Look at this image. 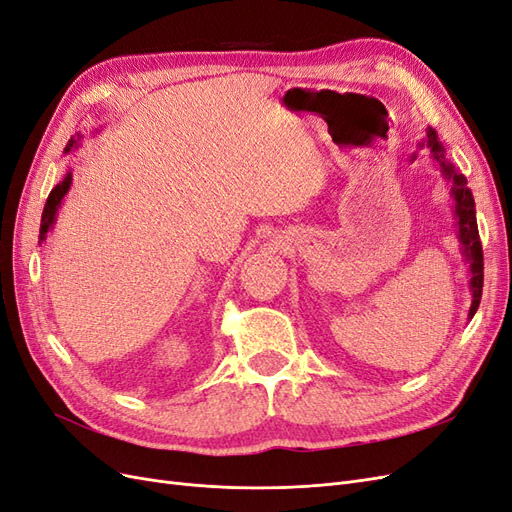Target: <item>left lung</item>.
<instances>
[{
    "instance_id": "left-lung-1",
    "label": "left lung",
    "mask_w": 512,
    "mask_h": 512,
    "mask_svg": "<svg viewBox=\"0 0 512 512\" xmlns=\"http://www.w3.org/2000/svg\"><path fill=\"white\" fill-rule=\"evenodd\" d=\"M423 147L431 151V158L438 164L442 177L451 183V196L455 203V220H457L455 224L457 239L461 243V254L468 262V273H470L472 305H470L468 318H474L476 309L480 305V297H483V245H480V237H478L474 196H472V190L468 188V179L459 173L453 162L446 160V151L433 128H427V136L418 143V149ZM414 160H416V153H412V162Z\"/></svg>"
}]
</instances>
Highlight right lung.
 Here are the masks:
<instances>
[{"label": "right lung", "instance_id": "add662e5", "mask_svg": "<svg viewBox=\"0 0 512 512\" xmlns=\"http://www.w3.org/2000/svg\"><path fill=\"white\" fill-rule=\"evenodd\" d=\"M79 147H81V134H76V136H72L70 141H68L64 153H70V151L79 149ZM70 185H72V170H68V173L64 175V179H61L55 185V188L49 194V198H46V205H44V211H42V220H40V241L38 243H42L46 239V235H49V230L53 228V224L57 220V211L61 207V200H64V196L68 194Z\"/></svg>", "mask_w": 512, "mask_h": 512}]
</instances>
